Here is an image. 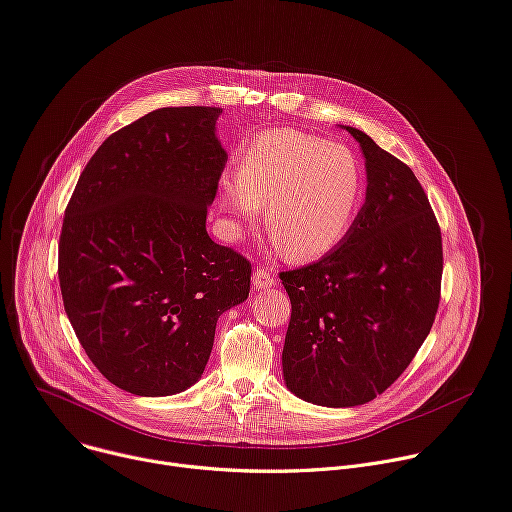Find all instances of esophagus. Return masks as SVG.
Wrapping results in <instances>:
<instances>
[{
  "mask_svg": "<svg viewBox=\"0 0 512 512\" xmlns=\"http://www.w3.org/2000/svg\"><path fill=\"white\" fill-rule=\"evenodd\" d=\"M252 282H254V289L264 291V289H272L276 285V278L268 270L256 268L252 274Z\"/></svg>",
  "mask_w": 512,
  "mask_h": 512,
  "instance_id": "esophagus-1",
  "label": "esophagus"
}]
</instances>
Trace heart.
I'll return each mask as SVG.
<instances>
[{"label":"heart","mask_w":512,"mask_h":512,"mask_svg":"<svg viewBox=\"0 0 512 512\" xmlns=\"http://www.w3.org/2000/svg\"><path fill=\"white\" fill-rule=\"evenodd\" d=\"M364 193L360 158L342 144L291 130L256 134L238 173H223L219 197L236 223L264 207L268 232L291 258H317L348 234Z\"/></svg>","instance_id":"1"}]
</instances>
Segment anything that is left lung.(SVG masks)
Wrapping results in <instances>:
<instances>
[{
	"instance_id": "1",
	"label": "left lung",
	"mask_w": 512,
	"mask_h": 512,
	"mask_svg": "<svg viewBox=\"0 0 512 512\" xmlns=\"http://www.w3.org/2000/svg\"><path fill=\"white\" fill-rule=\"evenodd\" d=\"M346 130L366 158V203L333 252L280 272L293 305L282 374L321 407L382 394L423 346L441 299V230L421 183L368 134Z\"/></svg>"
}]
</instances>
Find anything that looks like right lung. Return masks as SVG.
Instances as JSON below:
<instances>
[{
	"mask_svg": "<svg viewBox=\"0 0 512 512\" xmlns=\"http://www.w3.org/2000/svg\"><path fill=\"white\" fill-rule=\"evenodd\" d=\"M219 107H162L111 134L65 209L59 282L93 366L138 396L195 384L252 264L207 230L227 154Z\"/></svg>",
	"mask_w": 512,
	"mask_h": 512,
	"instance_id": "right-lung-1",
	"label": "right lung"
}]
</instances>
